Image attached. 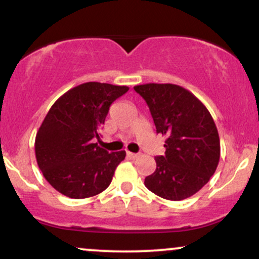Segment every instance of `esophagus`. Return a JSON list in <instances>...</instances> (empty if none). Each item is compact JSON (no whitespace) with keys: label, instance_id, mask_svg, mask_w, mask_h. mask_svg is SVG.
Instances as JSON below:
<instances>
[{"label":"esophagus","instance_id":"obj_1","mask_svg":"<svg viewBox=\"0 0 259 259\" xmlns=\"http://www.w3.org/2000/svg\"><path fill=\"white\" fill-rule=\"evenodd\" d=\"M126 156L129 157L130 159H136L139 157V154H136V153H133V152H126Z\"/></svg>","mask_w":259,"mask_h":259}]
</instances>
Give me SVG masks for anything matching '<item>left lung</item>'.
<instances>
[{"label": "left lung", "instance_id": "1", "mask_svg": "<svg viewBox=\"0 0 259 259\" xmlns=\"http://www.w3.org/2000/svg\"><path fill=\"white\" fill-rule=\"evenodd\" d=\"M146 101L157 134L165 138V154L145 186L159 197L181 201L209 181L221 158V140L206 106L192 92L175 84L134 86Z\"/></svg>", "mask_w": 259, "mask_h": 259}]
</instances>
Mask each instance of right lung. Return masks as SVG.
<instances>
[{
  "mask_svg": "<svg viewBox=\"0 0 259 259\" xmlns=\"http://www.w3.org/2000/svg\"><path fill=\"white\" fill-rule=\"evenodd\" d=\"M127 90V86L84 82L50 108L35 138V154L45 179L62 195L88 198L109 186L125 151L109 153L94 139H100L99 127L109 106Z\"/></svg>",
  "mask_w": 259,
  "mask_h": 259,
  "instance_id": "1",
  "label": "right lung"
}]
</instances>
